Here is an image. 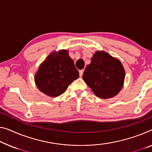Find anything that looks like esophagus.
<instances>
[{
	"label": "esophagus",
	"mask_w": 152,
	"mask_h": 152,
	"mask_svg": "<svg viewBox=\"0 0 152 152\" xmlns=\"http://www.w3.org/2000/svg\"><path fill=\"white\" fill-rule=\"evenodd\" d=\"M83 71H84V70H83V69H82V70H80V71H79V76H80V77H82V75H83Z\"/></svg>",
	"instance_id": "esophagus-1"
}]
</instances>
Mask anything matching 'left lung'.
Here are the masks:
<instances>
[{
	"instance_id": "8db88e82",
	"label": "left lung",
	"mask_w": 152,
	"mask_h": 152,
	"mask_svg": "<svg viewBox=\"0 0 152 152\" xmlns=\"http://www.w3.org/2000/svg\"><path fill=\"white\" fill-rule=\"evenodd\" d=\"M125 70L120 60L104 51H97L87 65L83 79L94 94L102 99H111L122 89Z\"/></svg>"
}]
</instances>
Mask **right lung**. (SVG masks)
<instances>
[{"instance_id":"add662e5","label":"right lung","mask_w":152,"mask_h":152,"mask_svg":"<svg viewBox=\"0 0 152 152\" xmlns=\"http://www.w3.org/2000/svg\"><path fill=\"white\" fill-rule=\"evenodd\" d=\"M78 77L79 71L69 56V51L61 50L50 53L41 63L34 75V81L41 92L56 97Z\"/></svg>"}]
</instances>
